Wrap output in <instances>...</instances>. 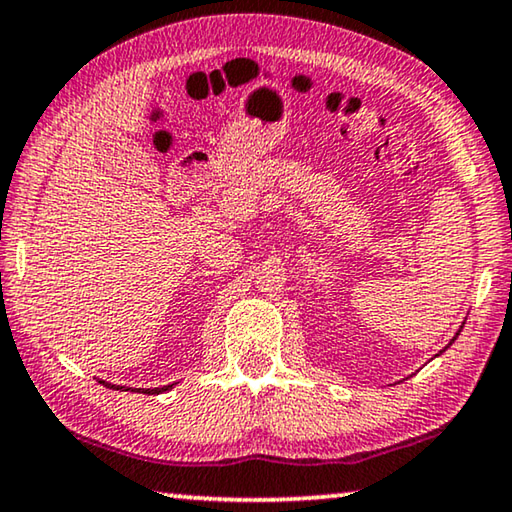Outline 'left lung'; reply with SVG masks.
<instances>
[{
  "label": "left lung",
  "mask_w": 512,
  "mask_h": 512,
  "mask_svg": "<svg viewBox=\"0 0 512 512\" xmlns=\"http://www.w3.org/2000/svg\"><path fill=\"white\" fill-rule=\"evenodd\" d=\"M462 328H464V325H462ZM457 335H459V330H457ZM457 335H455L453 339H450V344H453V342H455V339H457ZM450 344H448V346H450ZM448 346H446V348H448ZM441 353H443V351H441Z\"/></svg>",
  "instance_id": "1"
}]
</instances>
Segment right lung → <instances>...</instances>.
<instances>
[{
    "label": "right lung",
    "instance_id": "add662e5",
    "mask_svg": "<svg viewBox=\"0 0 512 512\" xmlns=\"http://www.w3.org/2000/svg\"><path fill=\"white\" fill-rule=\"evenodd\" d=\"M103 385H110V383H106V381H101ZM175 383H170V385H164V388H133V392H143V395H161V392H166V390H170L173 388ZM110 388L115 390V385H110ZM117 390H122V385H117ZM124 390H131V388H124Z\"/></svg>",
    "mask_w": 512,
    "mask_h": 512
}]
</instances>
